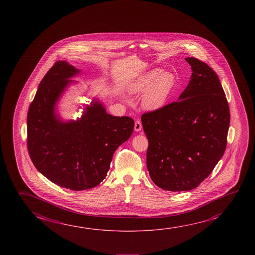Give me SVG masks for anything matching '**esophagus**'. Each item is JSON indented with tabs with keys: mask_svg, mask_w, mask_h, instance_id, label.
<instances>
[{
	"mask_svg": "<svg viewBox=\"0 0 255 255\" xmlns=\"http://www.w3.org/2000/svg\"><path fill=\"white\" fill-rule=\"evenodd\" d=\"M141 123L137 120V121L135 122V125H134V129H135V131H139V130H141Z\"/></svg>",
	"mask_w": 255,
	"mask_h": 255,
	"instance_id": "1",
	"label": "esophagus"
}]
</instances>
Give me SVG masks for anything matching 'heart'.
<instances>
[{
    "instance_id": "heart-1",
    "label": "heart",
    "mask_w": 255,
    "mask_h": 255,
    "mask_svg": "<svg viewBox=\"0 0 255 255\" xmlns=\"http://www.w3.org/2000/svg\"><path fill=\"white\" fill-rule=\"evenodd\" d=\"M176 85V76L170 71L154 68L138 75L128 86V92L141 97L142 109L147 112L159 111L165 107Z\"/></svg>"
}]
</instances>
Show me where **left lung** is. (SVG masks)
Listing matches in <instances>:
<instances>
[{"instance_id":"1","label":"left lung","mask_w":255,"mask_h":255,"mask_svg":"<svg viewBox=\"0 0 255 255\" xmlns=\"http://www.w3.org/2000/svg\"><path fill=\"white\" fill-rule=\"evenodd\" d=\"M185 59L192 75L179 101L141 117L151 180L173 192L196 188L210 175L225 152L230 122L217 74L199 59Z\"/></svg>"}]
</instances>
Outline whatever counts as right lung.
Wrapping results in <instances>:
<instances>
[{"instance_id":"add662e5","label":"right lung","mask_w":255,"mask_h":255,"mask_svg":"<svg viewBox=\"0 0 255 255\" xmlns=\"http://www.w3.org/2000/svg\"><path fill=\"white\" fill-rule=\"evenodd\" d=\"M81 70L57 61L42 78L27 113V148L38 171L59 187L80 191L94 188L107 176L117 147L130 137L134 121L114 117L97 98L76 120L64 121L57 105L76 84Z\"/></svg>"}]
</instances>
